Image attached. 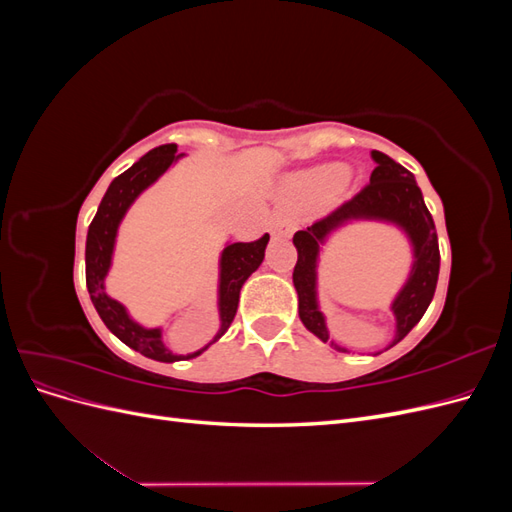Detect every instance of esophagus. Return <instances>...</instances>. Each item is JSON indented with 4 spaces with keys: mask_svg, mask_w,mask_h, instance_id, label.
<instances>
[{
    "mask_svg": "<svg viewBox=\"0 0 512 512\" xmlns=\"http://www.w3.org/2000/svg\"><path fill=\"white\" fill-rule=\"evenodd\" d=\"M292 222L286 218H275L269 222V230L273 237H290L292 235Z\"/></svg>",
    "mask_w": 512,
    "mask_h": 512,
    "instance_id": "esophagus-1",
    "label": "esophagus"
}]
</instances>
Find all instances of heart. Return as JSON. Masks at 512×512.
<instances>
[{"label":"heart","instance_id":"1","mask_svg":"<svg viewBox=\"0 0 512 512\" xmlns=\"http://www.w3.org/2000/svg\"><path fill=\"white\" fill-rule=\"evenodd\" d=\"M350 183L348 173L339 164H324L307 170L292 181V192L301 198H320L333 190L335 194L346 192Z\"/></svg>","mask_w":512,"mask_h":512}]
</instances>
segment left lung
<instances>
[{"mask_svg": "<svg viewBox=\"0 0 512 512\" xmlns=\"http://www.w3.org/2000/svg\"><path fill=\"white\" fill-rule=\"evenodd\" d=\"M376 162L369 183L356 194L331 211L327 218L314 222L305 230L294 232L292 243L299 258L294 265L292 282L299 294V318L307 331H312L324 344H331L339 352H348L329 337L327 320L318 307V256L320 245L331 232L354 220H378L399 226L412 243L414 262L408 282L397 292L391 305L395 314V339L389 348L401 342L427 312L433 299L440 273V247L436 224L425 205L421 188L414 175L382 151H371Z\"/></svg>", "mask_w": 512, "mask_h": 512, "instance_id": "1", "label": "left lung"}]
</instances>
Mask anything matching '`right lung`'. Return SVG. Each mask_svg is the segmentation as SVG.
<instances>
[{"mask_svg":"<svg viewBox=\"0 0 512 512\" xmlns=\"http://www.w3.org/2000/svg\"><path fill=\"white\" fill-rule=\"evenodd\" d=\"M177 145H162L151 149L147 156H143L134 166H130L126 173L113 179L98 207L96 218L91 220L87 230V245H85V280L91 303H94L96 312L100 314L102 322L113 335H117L123 344L132 350L141 352L153 361L162 363H175L194 359L200 352H205L213 342L228 331V327L235 320L237 307H239V292L258 267L269 243V235H262L258 241L252 243H228L220 258V288H218V307H220V331L213 337V342L198 352L188 356L173 354L162 342V329H145L141 324L134 322L128 314V309L119 301L111 299L104 290V277L111 269L113 250H115V237L117 228L123 220V215L130 209L136 196L147 190L153 181H158L164 175L168 166L177 162Z\"/></svg>","mask_w":512,"mask_h":512,"instance_id":"add662e5","label":"right lung"}]
</instances>
